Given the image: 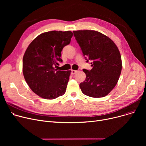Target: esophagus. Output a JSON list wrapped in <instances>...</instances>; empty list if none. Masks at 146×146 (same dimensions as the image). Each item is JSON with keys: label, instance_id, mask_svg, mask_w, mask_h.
Instances as JSON below:
<instances>
[{"label": "esophagus", "instance_id": "1", "mask_svg": "<svg viewBox=\"0 0 146 146\" xmlns=\"http://www.w3.org/2000/svg\"><path fill=\"white\" fill-rule=\"evenodd\" d=\"M76 72H77V71H76V70H71V74H75Z\"/></svg>", "mask_w": 146, "mask_h": 146}]
</instances>
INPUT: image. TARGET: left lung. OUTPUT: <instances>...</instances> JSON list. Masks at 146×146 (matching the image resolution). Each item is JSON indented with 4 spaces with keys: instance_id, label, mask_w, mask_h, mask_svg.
<instances>
[{
    "instance_id": "1",
    "label": "left lung",
    "mask_w": 146,
    "mask_h": 146,
    "mask_svg": "<svg viewBox=\"0 0 146 146\" xmlns=\"http://www.w3.org/2000/svg\"><path fill=\"white\" fill-rule=\"evenodd\" d=\"M74 36L91 70L83 69L85 80L80 83L83 94L92 98L108 95L118 81L122 70L119 51L113 41L103 34L93 30L74 31Z\"/></svg>"
}]
</instances>
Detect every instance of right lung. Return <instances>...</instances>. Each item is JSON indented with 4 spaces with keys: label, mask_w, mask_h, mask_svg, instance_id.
Masks as SVG:
<instances>
[{
    "label": "right lung",
    "mask_w": 146,
    "mask_h": 146,
    "mask_svg": "<svg viewBox=\"0 0 146 146\" xmlns=\"http://www.w3.org/2000/svg\"><path fill=\"white\" fill-rule=\"evenodd\" d=\"M73 33L68 31L46 32L36 36L30 43L23 57V74L35 94L46 99L63 95L70 70L55 69L63 60L61 51L70 44Z\"/></svg>",
    "instance_id": "1"
}]
</instances>
